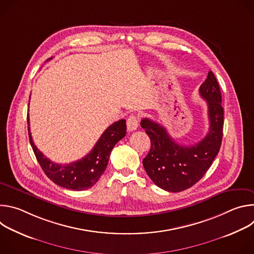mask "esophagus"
Here are the masks:
<instances>
[{
  "instance_id": "esophagus-1",
  "label": "esophagus",
  "mask_w": 254,
  "mask_h": 254,
  "mask_svg": "<svg viewBox=\"0 0 254 254\" xmlns=\"http://www.w3.org/2000/svg\"><path fill=\"white\" fill-rule=\"evenodd\" d=\"M127 129L129 131H132V130H135L138 127V119L134 116H131L127 119Z\"/></svg>"
}]
</instances>
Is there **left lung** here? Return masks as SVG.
Segmentation results:
<instances>
[{
	"label": "left lung",
	"instance_id": "1",
	"mask_svg": "<svg viewBox=\"0 0 254 254\" xmlns=\"http://www.w3.org/2000/svg\"><path fill=\"white\" fill-rule=\"evenodd\" d=\"M208 105L209 130L206 136L192 146L177 143L167 129L158 123L143 119L141 127L151 138V150L142 165L153 182L168 192H181L205 175L218 154L223 136L224 111L221 91L212 71L199 88Z\"/></svg>",
	"mask_w": 254,
	"mask_h": 254
}]
</instances>
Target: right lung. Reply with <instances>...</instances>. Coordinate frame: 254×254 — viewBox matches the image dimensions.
I'll return each instance as SVG.
<instances>
[{"label":"right lung","mask_w":254,"mask_h":254,"mask_svg":"<svg viewBox=\"0 0 254 254\" xmlns=\"http://www.w3.org/2000/svg\"><path fill=\"white\" fill-rule=\"evenodd\" d=\"M27 123L31 147L46 176L56 185L73 191L86 190L96 184L107 167L116 143L127 134L126 120H120L104 130L91 152L85 157L71 164L62 165L50 161L37 149L30 132L29 115Z\"/></svg>","instance_id":"right-lung-1"}]
</instances>
